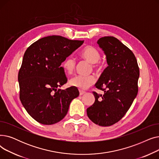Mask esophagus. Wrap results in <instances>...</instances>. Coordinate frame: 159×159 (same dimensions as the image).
Returning a JSON list of instances; mask_svg holds the SVG:
<instances>
[{
  "instance_id": "obj_1",
  "label": "esophagus",
  "mask_w": 159,
  "mask_h": 159,
  "mask_svg": "<svg viewBox=\"0 0 159 159\" xmlns=\"http://www.w3.org/2000/svg\"><path fill=\"white\" fill-rule=\"evenodd\" d=\"M84 93H85V91H82V90H80V91H79V94H80V95H82Z\"/></svg>"
}]
</instances>
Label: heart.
<instances>
[{"instance_id":"b5f03b06","label":"heart","mask_w":159,"mask_h":159,"mask_svg":"<svg viewBox=\"0 0 159 159\" xmlns=\"http://www.w3.org/2000/svg\"><path fill=\"white\" fill-rule=\"evenodd\" d=\"M80 56L84 60L92 64V67L95 70H99L101 68V65L98 62L101 58V53L95 47L91 46H86L81 52ZM62 66L64 71L67 73L71 74L76 67V62L73 58L68 57L64 61ZM95 82V78L93 75H89V76L76 75L70 79V84L79 89L84 90L93 85Z\"/></svg>"}]
</instances>
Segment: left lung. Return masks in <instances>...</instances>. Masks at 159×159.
Instances as JSON below:
<instances>
[{"mask_svg": "<svg viewBox=\"0 0 159 159\" xmlns=\"http://www.w3.org/2000/svg\"><path fill=\"white\" fill-rule=\"evenodd\" d=\"M97 44L108 66L95 86L104 93L93 91L95 101L87 115L98 126H110L123 117L137 97L139 68L135 55L116 38L104 37Z\"/></svg>", "mask_w": 159, "mask_h": 159, "instance_id": "8db88e82", "label": "left lung"}]
</instances>
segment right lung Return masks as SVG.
I'll use <instances>...</instances> for the list:
<instances>
[{
    "mask_svg": "<svg viewBox=\"0 0 159 159\" xmlns=\"http://www.w3.org/2000/svg\"><path fill=\"white\" fill-rule=\"evenodd\" d=\"M84 43L61 36H48L32 44L25 52L18 75L20 100L38 122L51 125L64 118L77 88L58 89L67 82L61 64Z\"/></svg>",
    "mask_w": 159,
    "mask_h": 159,
    "instance_id": "add662e5",
    "label": "right lung"
}]
</instances>
